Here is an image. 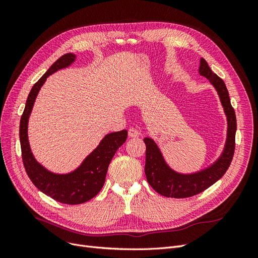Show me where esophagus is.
<instances>
[{
	"label": "esophagus",
	"instance_id": "34e87169",
	"mask_svg": "<svg viewBox=\"0 0 258 258\" xmlns=\"http://www.w3.org/2000/svg\"><path fill=\"white\" fill-rule=\"evenodd\" d=\"M128 135H129L130 138H138V137L140 136V132H139V130L136 129V128H130V129L128 130Z\"/></svg>",
	"mask_w": 258,
	"mask_h": 258
}]
</instances>
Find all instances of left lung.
<instances>
[{"label": "left lung", "instance_id": "obj_1", "mask_svg": "<svg viewBox=\"0 0 258 258\" xmlns=\"http://www.w3.org/2000/svg\"><path fill=\"white\" fill-rule=\"evenodd\" d=\"M199 73L207 77L212 84L220 96L224 111L227 116L228 132L225 150L214 165L210 168L194 174H179L171 170L163 160L162 155L157 145L152 139L145 138L146 145L145 154V175L148 184L154 190L165 197L172 198H188L195 195L205 191L210 186L217 182L229 168L236 146V130L237 119L235 110L231 106L229 93L224 81L218 77L208 66L207 61L201 58Z\"/></svg>", "mask_w": 258, "mask_h": 258}]
</instances>
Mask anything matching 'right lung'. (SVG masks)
Returning <instances> with one entry per match:
<instances>
[{
	"mask_svg": "<svg viewBox=\"0 0 258 258\" xmlns=\"http://www.w3.org/2000/svg\"><path fill=\"white\" fill-rule=\"evenodd\" d=\"M74 60L75 54H63L34 84L28 96L19 126L21 156L28 176L45 195L66 205H81L97 196L104 185L108 165L116 151L126 142L128 136L127 130L106 135L96 150L84 160L81 167L69 174L51 173L35 160L28 141V120L35 98L50 74L62 68H67Z\"/></svg>",
	"mask_w": 258,
	"mask_h": 258,
	"instance_id": "right-lung-1",
	"label": "right lung"
}]
</instances>
